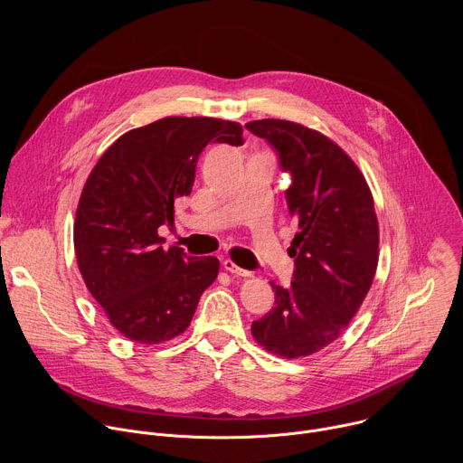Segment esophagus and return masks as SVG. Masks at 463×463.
I'll return each instance as SVG.
<instances>
[{
	"instance_id": "1",
	"label": "esophagus",
	"mask_w": 463,
	"mask_h": 463,
	"mask_svg": "<svg viewBox=\"0 0 463 463\" xmlns=\"http://www.w3.org/2000/svg\"><path fill=\"white\" fill-rule=\"evenodd\" d=\"M223 268H225V271H229L231 275H236V277H250L249 271L238 268L232 260H223Z\"/></svg>"
}]
</instances>
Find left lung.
<instances>
[{"mask_svg":"<svg viewBox=\"0 0 463 463\" xmlns=\"http://www.w3.org/2000/svg\"><path fill=\"white\" fill-rule=\"evenodd\" d=\"M291 175L286 200L298 223L289 288L271 282L275 307L254 320L252 337L286 359L332 345L361 307L377 269L379 225L368 183L350 156L320 131L280 118L247 122Z\"/></svg>","mask_w":463,"mask_h":463,"instance_id":"1","label":"left lung"}]
</instances>
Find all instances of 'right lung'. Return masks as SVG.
<instances>
[{"mask_svg": "<svg viewBox=\"0 0 463 463\" xmlns=\"http://www.w3.org/2000/svg\"><path fill=\"white\" fill-rule=\"evenodd\" d=\"M243 128L213 117H165L120 136L91 170L75 218L80 275L115 329L134 343L159 345L188 327L216 280V256L192 258L165 247L161 225L192 192L209 143L243 145Z\"/></svg>", "mask_w": 463, "mask_h": 463, "instance_id": "right-lung-1", "label": "right lung"}]
</instances>
